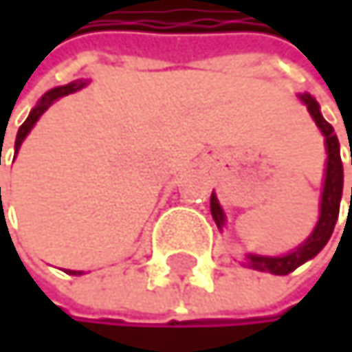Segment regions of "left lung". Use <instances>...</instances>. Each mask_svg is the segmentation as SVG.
Listing matches in <instances>:
<instances>
[{
  "label": "left lung",
  "mask_w": 352,
  "mask_h": 352,
  "mask_svg": "<svg viewBox=\"0 0 352 352\" xmlns=\"http://www.w3.org/2000/svg\"><path fill=\"white\" fill-rule=\"evenodd\" d=\"M302 101L306 103L310 116L315 118L317 126L321 129L323 137H325V145H327V168H325V184H323V196H321V215L319 221L310 234L298 249H294L287 255H280V258H264V255H253L249 253V266L253 270L260 272H270V274H289L294 272L298 266H302L304 262H308L327 245L333 226L338 219V213H340V198H342V182H344V170H342V158H340V143H338V137L331 129V124L321 116L319 103L310 97V94H304ZM352 152V150H351ZM352 162V160H351ZM351 205H352V188H351ZM211 215L215 219V223L221 228L223 226V211L219 207V202L215 198V194H211Z\"/></svg>",
  "instance_id": "left-lung-1"
}]
</instances>
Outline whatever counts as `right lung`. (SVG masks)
I'll list each match as a JSON object with an SVG mask.
<instances>
[{
	"label": "right lung",
	"mask_w": 352,
	"mask_h": 352,
	"mask_svg": "<svg viewBox=\"0 0 352 352\" xmlns=\"http://www.w3.org/2000/svg\"><path fill=\"white\" fill-rule=\"evenodd\" d=\"M86 86V82H82V80H76V82H72V84H67V86H58V88H52V90H48L42 99H39V103H37V107H33L31 109V113H29V118L23 122V126L19 129V135H16V143H14V150L19 152V147H21V143H23V139L29 135V131L33 129V124L39 120V116H42L56 99H60V97H67V94H72V92H76V90H80V88H84ZM1 194V190H0ZM69 274H82V272H76V270H69Z\"/></svg>",
	"instance_id": "add662e5"
}]
</instances>
